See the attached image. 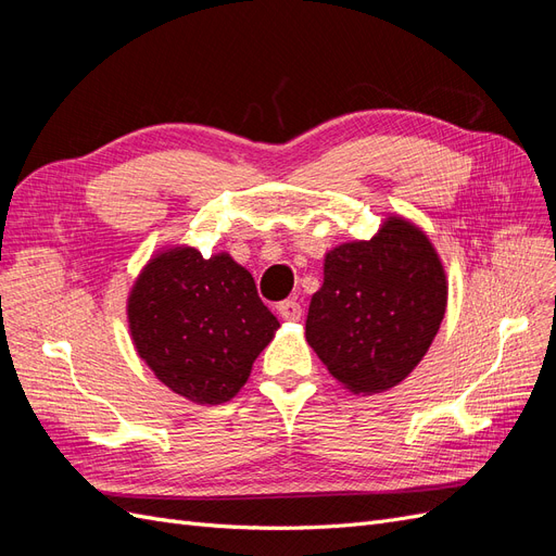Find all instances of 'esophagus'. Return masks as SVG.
I'll use <instances>...</instances> for the list:
<instances>
[{"label":"esophagus","instance_id":"esophagus-1","mask_svg":"<svg viewBox=\"0 0 556 556\" xmlns=\"http://www.w3.org/2000/svg\"><path fill=\"white\" fill-rule=\"evenodd\" d=\"M278 313L282 319H288V323H296V319H301V306L296 304L294 299H285L278 304Z\"/></svg>","mask_w":556,"mask_h":556}]
</instances>
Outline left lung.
<instances>
[{
    "label": "left lung",
    "mask_w": 556,
    "mask_h": 556,
    "mask_svg": "<svg viewBox=\"0 0 556 556\" xmlns=\"http://www.w3.org/2000/svg\"><path fill=\"white\" fill-rule=\"evenodd\" d=\"M445 308L447 276L439 250L422 227L390 213L371 239L327 250L306 341L336 382L371 396L413 374Z\"/></svg>",
    "instance_id": "1"
}]
</instances>
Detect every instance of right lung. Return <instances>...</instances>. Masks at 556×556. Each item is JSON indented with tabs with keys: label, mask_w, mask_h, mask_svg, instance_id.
I'll use <instances>...</instances> for the list:
<instances>
[{
	"label": "right lung",
	"mask_w": 556,
	"mask_h": 556,
	"mask_svg": "<svg viewBox=\"0 0 556 556\" xmlns=\"http://www.w3.org/2000/svg\"><path fill=\"white\" fill-rule=\"evenodd\" d=\"M127 325L155 378L199 406L237 396L280 327L245 266L192 245L150 255L127 294Z\"/></svg>",
	"instance_id": "obj_1"
}]
</instances>
